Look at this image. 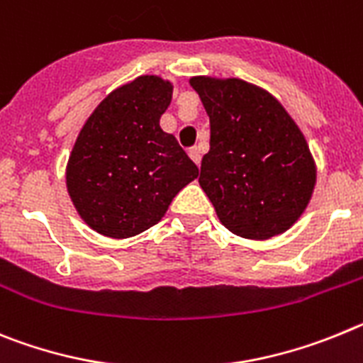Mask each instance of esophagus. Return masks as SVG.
<instances>
[{
	"label": "esophagus",
	"mask_w": 363,
	"mask_h": 363,
	"mask_svg": "<svg viewBox=\"0 0 363 363\" xmlns=\"http://www.w3.org/2000/svg\"><path fill=\"white\" fill-rule=\"evenodd\" d=\"M188 153H189V157H191V161H194L195 164H197V166L201 164L202 155H201V148H199V146H194V148H189Z\"/></svg>",
	"instance_id": "esophagus-1"
}]
</instances>
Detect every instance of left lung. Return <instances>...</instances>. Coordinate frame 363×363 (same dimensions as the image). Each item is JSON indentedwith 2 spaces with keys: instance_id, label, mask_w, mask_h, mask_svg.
I'll return each instance as SVG.
<instances>
[{
  "instance_id": "1",
  "label": "left lung",
  "mask_w": 363,
  "mask_h": 363,
  "mask_svg": "<svg viewBox=\"0 0 363 363\" xmlns=\"http://www.w3.org/2000/svg\"><path fill=\"white\" fill-rule=\"evenodd\" d=\"M210 117V152L199 184L218 220L244 238L284 233L308 208L316 166L306 137L282 104L237 77L189 79Z\"/></svg>"
}]
</instances>
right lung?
<instances>
[{"label": "right lung", "instance_id": "add662e5", "mask_svg": "<svg viewBox=\"0 0 363 363\" xmlns=\"http://www.w3.org/2000/svg\"><path fill=\"white\" fill-rule=\"evenodd\" d=\"M174 84L139 76L116 88L88 117L67 164V189L88 226L128 238L157 224L199 168L159 121Z\"/></svg>", "mask_w": 363, "mask_h": 363}]
</instances>
